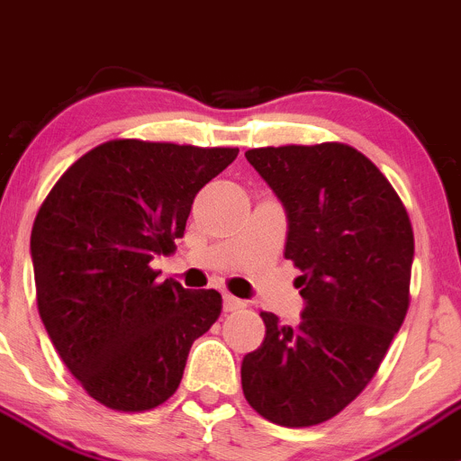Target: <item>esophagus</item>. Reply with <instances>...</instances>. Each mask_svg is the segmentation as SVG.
<instances>
[{
	"mask_svg": "<svg viewBox=\"0 0 461 461\" xmlns=\"http://www.w3.org/2000/svg\"><path fill=\"white\" fill-rule=\"evenodd\" d=\"M222 308H225V312H236L240 311V308H245V302L231 297V294H225V297H222Z\"/></svg>",
	"mask_w": 461,
	"mask_h": 461,
	"instance_id": "obj_1",
	"label": "esophagus"
}]
</instances>
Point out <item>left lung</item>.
<instances>
[{"instance_id":"8db88e82","label":"left lung","mask_w":461,"mask_h":461,"mask_svg":"<svg viewBox=\"0 0 461 461\" xmlns=\"http://www.w3.org/2000/svg\"><path fill=\"white\" fill-rule=\"evenodd\" d=\"M284 204L285 258L302 270V321L261 312L266 338L240 365L248 403L285 428L317 426L365 390L410 303L414 234L381 171L351 146L245 153Z\"/></svg>"}]
</instances>
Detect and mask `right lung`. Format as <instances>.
<instances>
[{
  "label": "right lung",
  "instance_id": "right-lung-1",
  "mask_svg": "<svg viewBox=\"0 0 461 461\" xmlns=\"http://www.w3.org/2000/svg\"><path fill=\"white\" fill-rule=\"evenodd\" d=\"M239 149L119 140L71 164L31 231L42 324L92 399L122 412L162 405L191 344L222 308L216 290L158 284L150 263L185 236L195 194Z\"/></svg>",
  "mask_w": 461,
  "mask_h": 461
}]
</instances>
